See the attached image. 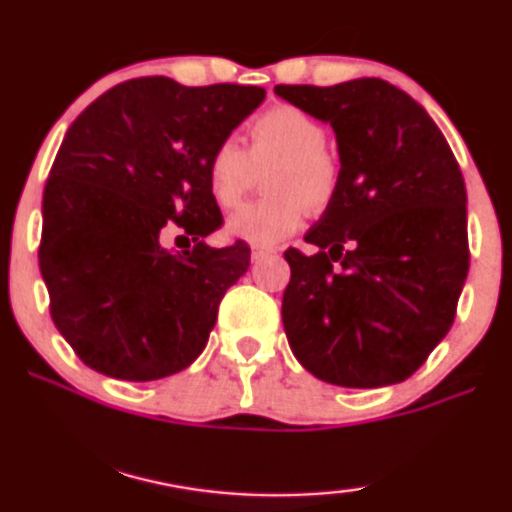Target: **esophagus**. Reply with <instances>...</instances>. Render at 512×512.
I'll use <instances>...</instances> for the list:
<instances>
[{
  "instance_id": "esophagus-1",
  "label": "esophagus",
  "mask_w": 512,
  "mask_h": 512,
  "mask_svg": "<svg viewBox=\"0 0 512 512\" xmlns=\"http://www.w3.org/2000/svg\"><path fill=\"white\" fill-rule=\"evenodd\" d=\"M272 254H275V251H272V249H254V251H251V261H263V258H268V256H272Z\"/></svg>"
}]
</instances>
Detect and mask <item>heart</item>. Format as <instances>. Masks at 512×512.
Wrapping results in <instances>:
<instances>
[{"label":"heart","mask_w":512,"mask_h":512,"mask_svg":"<svg viewBox=\"0 0 512 512\" xmlns=\"http://www.w3.org/2000/svg\"><path fill=\"white\" fill-rule=\"evenodd\" d=\"M265 171V195L237 211L228 232L256 247H272L301 228L305 211H324L341 185V162L327 145V126L296 105L282 103L247 129V148L225 138L207 162L211 197L235 209Z\"/></svg>","instance_id":"obj_1"}]
</instances>
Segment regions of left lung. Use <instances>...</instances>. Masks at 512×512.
<instances>
[{"label": "left lung", "instance_id": "1", "mask_svg": "<svg viewBox=\"0 0 512 512\" xmlns=\"http://www.w3.org/2000/svg\"><path fill=\"white\" fill-rule=\"evenodd\" d=\"M336 134L341 185L287 249L282 322L310 374L343 388L393 386L447 336L468 277L466 183L442 131L378 77L277 84Z\"/></svg>", "mask_w": 512, "mask_h": 512}]
</instances>
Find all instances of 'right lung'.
Listing matches in <instances>:
<instances>
[{
	"label": "right lung",
	"instance_id": "add662e5",
	"mask_svg": "<svg viewBox=\"0 0 512 512\" xmlns=\"http://www.w3.org/2000/svg\"><path fill=\"white\" fill-rule=\"evenodd\" d=\"M263 98L261 86L138 77L70 124L44 188L39 270L51 320L86 367L157 381L204 350L251 261L242 240L204 244L223 225L207 162ZM171 220L192 250L161 247Z\"/></svg>",
	"mask_w": 512,
	"mask_h": 512
}]
</instances>
